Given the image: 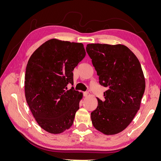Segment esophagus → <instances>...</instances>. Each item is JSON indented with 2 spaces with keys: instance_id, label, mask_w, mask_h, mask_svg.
<instances>
[{
  "instance_id": "esophagus-1",
  "label": "esophagus",
  "mask_w": 161,
  "mask_h": 161,
  "mask_svg": "<svg viewBox=\"0 0 161 161\" xmlns=\"http://www.w3.org/2000/svg\"><path fill=\"white\" fill-rule=\"evenodd\" d=\"M89 92H83V95L85 96V97H86V96H88L89 95Z\"/></svg>"
}]
</instances>
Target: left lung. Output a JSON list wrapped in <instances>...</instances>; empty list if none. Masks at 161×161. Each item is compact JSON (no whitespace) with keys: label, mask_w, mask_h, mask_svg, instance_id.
Masks as SVG:
<instances>
[{"label":"left lung","mask_w":161,"mask_h":161,"mask_svg":"<svg viewBox=\"0 0 161 161\" xmlns=\"http://www.w3.org/2000/svg\"><path fill=\"white\" fill-rule=\"evenodd\" d=\"M99 82L108 88L105 100L97 99L98 105L91 114L95 129L106 135L122 131L131 122L140 109L145 90V79L138 59L124 45L87 44Z\"/></svg>","instance_id":"1"}]
</instances>
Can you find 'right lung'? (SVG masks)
Returning a JSON list of instances; mask_svg holds the SVG:
<instances>
[{
	"label": "right lung",
	"instance_id": "obj_1",
	"mask_svg": "<svg viewBox=\"0 0 161 161\" xmlns=\"http://www.w3.org/2000/svg\"><path fill=\"white\" fill-rule=\"evenodd\" d=\"M86 55L84 46L52 39L43 43L29 60L25 76L27 103L37 123L51 134L69 129L79 109L82 92L73 84V70Z\"/></svg>",
	"mask_w": 161,
	"mask_h": 161
}]
</instances>
